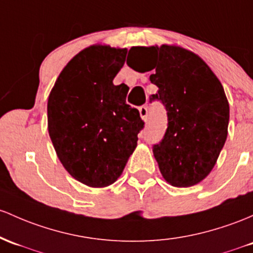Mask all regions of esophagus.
Returning <instances> with one entry per match:
<instances>
[{
	"label": "esophagus",
	"instance_id": "1",
	"mask_svg": "<svg viewBox=\"0 0 253 253\" xmlns=\"http://www.w3.org/2000/svg\"><path fill=\"white\" fill-rule=\"evenodd\" d=\"M139 114L143 120H146V119H148V107H146V105H141V107H139Z\"/></svg>",
	"mask_w": 253,
	"mask_h": 253
}]
</instances>
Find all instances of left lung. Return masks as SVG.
Listing matches in <instances>:
<instances>
[{
  "label": "left lung",
  "instance_id": "8db88e82",
  "mask_svg": "<svg viewBox=\"0 0 253 253\" xmlns=\"http://www.w3.org/2000/svg\"><path fill=\"white\" fill-rule=\"evenodd\" d=\"M133 55L154 57L150 82L158 87L150 102L167 112L165 135L152 145L161 173L170 185L188 187L211 171L227 139L229 104L220 80L201 57L179 46L132 48ZM127 65L138 62L127 56Z\"/></svg>",
  "mask_w": 253,
  "mask_h": 253
}]
</instances>
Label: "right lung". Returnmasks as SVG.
I'll use <instances>...</instances> for the list:
<instances>
[{"label": "right lung", "instance_id": "right-lung-1", "mask_svg": "<svg viewBox=\"0 0 253 253\" xmlns=\"http://www.w3.org/2000/svg\"><path fill=\"white\" fill-rule=\"evenodd\" d=\"M126 49L90 46L68 62L48 99V129L63 167L91 187L121 175L144 128L139 112L126 103L128 86L114 85Z\"/></svg>", "mask_w": 253, "mask_h": 253}]
</instances>
